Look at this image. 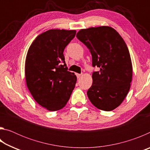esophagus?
Returning <instances> with one entry per match:
<instances>
[{
  "label": "esophagus",
  "mask_w": 150,
  "mask_h": 150,
  "mask_svg": "<svg viewBox=\"0 0 150 150\" xmlns=\"http://www.w3.org/2000/svg\"><path fill=\"white\" fill-rule=\"evenodd\" d=\"M77 75V78L79 79V78H80V77H81V76H82V74H78V73H77V75Z\"/></svg>",
  "instance_id": "esophagus-1"
}]
</instances>
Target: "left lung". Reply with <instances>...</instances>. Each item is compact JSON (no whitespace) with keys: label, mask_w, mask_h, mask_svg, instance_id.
Returning <instances> with one entry per match:
<instances>
[{"label":"left lung","mask_w":150,"mask_h":150,"mask_svg":"<svg viewBox=\"0 0 150 150\" xmlns=\"http://www.w3.org/2000/svg\"><path fill=\"white\" fill-rule=\"evenodd\" d=\"M76 37L89 50L93 67L99 69L92 75L88 98L100 110H114L128 93L132 79V64L125 42L107 26L81 29Z\"/></svg>","instance_id":"left-lung-1"}]
</instances>
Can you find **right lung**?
<instances>
[{
	"instance_id": "obj_1",
	"label": "right lung",
	"mask_w": 150,
	"mask_h": 150,
	"mask_svg": "<svg viewBox=\"0 0 150 150\" xmlns=\"http://www.w3.org/2000/svg\"><path fill=\"white\" fill-rule=\"evenodd\" d=\"M76 30H49L38 35L28 51L25 62L27 87L34 99L50 111L63 108L77 82L67 71L63 51Z\"/></svg>"
}]
</instances>
